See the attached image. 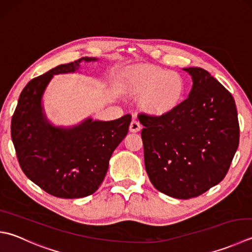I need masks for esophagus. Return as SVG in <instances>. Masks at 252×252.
Returning a JSON list of instances; mask_svg holds the SVG:
<instances>
[{"instance_id":"1","label":"esophagus","mask_w":252,"mask_h":252,"mask_svg":"<svg viewBox=\"0 0 252 252\" xmlns=\"http://www.w3.org/2000/svg\"><path fill=\"white\" fill-rule=\"evenodd\" d=\"M140 129H141V123L136 119H133L132 122L130 123V131L137 132V131H140Z\"/></svg>"}]
</instances>
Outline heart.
<instances>
[{"instance_id":"1","label":"heart","mask_w":252,"mask_h":252,"mask_svg":"<svg viewBox=\"0 0 252 252\" xmlns=\"http://www.w3.org/2000/svg\"><path fill=\"white\" fill-rule=\"evenodd\" d=\"M131 90L144 96L143 106L153 113H165L182 100L186 84L178 73L151 67L137 71L131 78Z\"/></svg>"}]
</instances>
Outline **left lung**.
I'll use <instances>...</instances> for the list:
<instances>
[{"instance_id":"1","label":"left lung","mask_w":252,"mask_h":252,"mask_svg":"<svg viewBox=\"0 0 252 252\" xmlns=\"http://www.w3.org/2000/svg\"><path fill=\"white\" fill-rule=\"evenodd\" d=\"M193 86L161 116L140 113L144 162L155 188L176 199L199 196L224 179L239 144L231 94L201 67L184 68Z\"/></svg>"}]
</instances>
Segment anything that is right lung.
<instances>
[{
	"label": "right lung",
	"instance_id": "1",
	"mask_svg": "<svg viewBox=\"0 0 252 252\" xmlns=\"http://www.w3.org/2000/svg\"><path fill=\"white\" fill-rule=\"evenodd\" d=\"M96 60L82 58L32 78L21 93L12 118V141L22 170L57 198L93 194L105 179L113 151L129 131L131 115L112 121L88 118L78 126L59 127L43 113L42 95L53 75L74 73L82 61Z\"/></svg>",
	"mask_w": 252,
	"mask_h": 252
}]
</instances>
